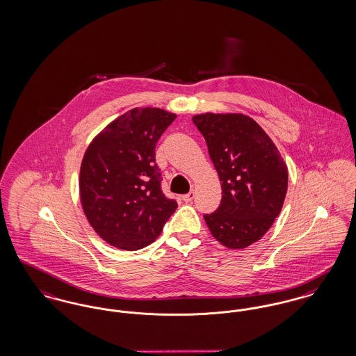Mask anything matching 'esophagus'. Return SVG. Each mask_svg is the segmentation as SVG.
Instances as JSON below:
<instances>
[{
	"label": "esophagus",
	"mask_w": 356,
	"mask_h": 356,
	"mask_svg": "<svg viewBox=\"0 0 356 356\" xmlns=\"http://www.w3.org/2000/svg\"><path fill=\"white\" fill-rule=\"evenodd\" d=\"M193 200H194V191H190L188 194L182 195V201H185V202H191Z\"/></svg>",
	"instance_id": "esophagus-1"
}]
</instances>
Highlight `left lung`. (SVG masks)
<instances>
[{
    "label": "left lung",
    "mask_w": 356,
    "mask_h": 356,
    "mask_svg": "<svg viewBox=\"0 0 356 356\" xmlns=\"http://www.w3.org/2000/svg\"><path fill=\"white\" fill-rule=\"evenodd\" d=\"M193 122L205 138L222 198L204 216L211 236L229 249H243L270 229L288 188V168L273 140L250 116L206 113Z\"/></svg>",
    "instance_id": "8db88e82"
}]
</instances>
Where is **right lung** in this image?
<instances>
[{
    "mask_svg": "<svg viewBox=\"0 0 356 356\" xmlns=\"http://www.w3.org/2000/svg\"><path fill=\"white\" fill-rule=\"evenodd\" d=\"M177 118L132 108L99 132L84 152L79 193L87 221L106 243L138 250L158 238L177 202L161 190L155 146Z\"/></svg>",
    "mask_w": 356,
    "mask_h": 356,
    "instance_id": "obj_1",
    "label": "right lung"
}]
</instances>
